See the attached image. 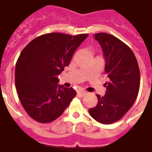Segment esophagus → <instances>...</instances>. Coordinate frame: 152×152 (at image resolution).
I'll return each mask as SVG.
<instances>
[{"label":"esophagus","mask_w":152,"mask_h":152,"mask_svg":"<svg viewBox=\"0 0 152 152\" xmlns=\"http://www.w3.org/2000/svg\"><path fill=\"white\" fill-rule=\"evenodd\" d=\"M87 94V91H83V90H81V91H77V95H79L80 96H85V95Z\"/></svg>","instance_id":"34e87169"}]
</instances>
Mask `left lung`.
I'll return each instance as SVG.
<instances>
[{"mask_svg":"<svg viewBox=\"0 0 152 152\" xmlns=\"http://www.w3.org/2000/svg\"><path fill=\"white\" fill-rule=\"evenodd\" d=\"M99 42L106 60L108 81L104 96L96 95L98 103L88 110L99 123L111 124L118 121L134 103L140 88V71L133 51L115 36L100 32L94 35Z\"/></svg>","mask_w":152,"mask_h":152,"instance_id":"8db88e82","label":"left lung"}]
</instances>
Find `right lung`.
I'll return each mask as SVG.
<instances>
[{
  "instance_id": "add662e5",
  "label": "right lung",
  "mask_w": 152,
  "mask_h": 152,
  "mask_svg": "<svg viewBox=\"0 0 152 152\" xmlns=\"http://www.w3.org/2000/svg\"><path fill=\"white\" fill-rule=\"evenodd\" d=\"M88 34H44L23 49L15 66V87L22 106L33 120L57 119L76 96L72 88L58 85V75L70 64Z\"/></svg>"
}]
</instances>
